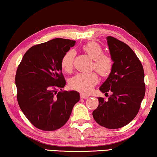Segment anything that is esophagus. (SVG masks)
Instances as JSON below:
<instances>
[{"label":"esophagus","mask_w":157,"mask_h":157,"mask_svg":"<svg viewBox=\"0 0 157 157\" xmlns=\"http://www.w3.org/2000/svg\"><path fill=\"white\" fill-rule=\"evenodd\" d=\"M80 96L81 98H86L88 97H89V95H88V94H81Z\"/></svg>","instance_id":"1"}]
</instances>
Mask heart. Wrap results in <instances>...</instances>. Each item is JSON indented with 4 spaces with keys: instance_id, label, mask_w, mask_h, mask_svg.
I'll return each mask as SVG.
<instances>
[{
    "instance_id": "b5f03b06",
    "label": "heart",
    "mask_w": 157,
    "mask_h": 157,
    "mask_svg": "<svg viewBox=\"0 0 157 157\" xmlns=\"http://www.w3.org/2000/svg\"><path fill=\"white\" fill-rule=\"evenodd\" d=\"M83 50L94 60V68L96 71L101 76H106L110 74L113 67V61L108 56L104 54V51L99 44L96 42H89L83 46ZM75 51L72 49L64 53L61 59V66L66 71L71 70ZM98 81V78L96 73L76 74L70 81V85L73 89L83 93H89Z\"/></svg>"
}]
</instances>
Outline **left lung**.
<instances>
[{
  "label": "left lung",
  "instance_id": "left-lung-1",
  "mask_svg": "<svg viewBox=\"0 0 157 157\" xmlns=\"http://www.w3.org/2000/svg\"><path fill=\"white\" fill-rule=\"evenodd\" d=\"M112 70L100 86L108 99L98 97V106L93 117L99 125L107 128H119L130 123L139 112L145 95L144 71L138 57L124 42L106 37Z\"/></svg>",
  "mask_w": 157,
  "mask_h": 157
}]
</instances>
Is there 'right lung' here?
<instances>
[{"label":"right lung","mask_w":157,"mask_h":157,"mask_svg":"<svg viewBox=\"0 0 157 157\" xmlns=\"http://www.w3.org/2000/svg\"><path fill=\"white\" fill-rule=\"evenodd\" d=\"M75 43L57 38L32 46L17 68L19 106L29 121L39 129L54 131L62 127L80 99L78 92L62 91L66 81L61 59ZM59 89L62 91L58 92Z\"/></svg>","instance_id":"add662e5"}]
</instances>
